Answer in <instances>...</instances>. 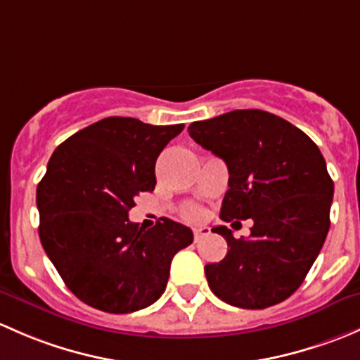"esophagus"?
I'll return each mask as SVG.
<instances>
[{
  "label": "esophagus",
  "mask_w": 360,
  "mask_h": 360,
  "mask_svg": "<svg viewBox=\"0 0 360 360\" xmlns=\"http://www.w3.org/2000/svg\"><path fill=\"white\" fill-rule=\"evenodd\" d=\"M210 234V229L207 227H199V229H194V240H199L202 239V237Z\"/></svg>",
  "instance_id": "34e87169"
}]
</instances>
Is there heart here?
<instances>
[{"label": "heart", "mask_w": 360, "mask_h": 360, "mask_svg": "<svg viewBox=\"0 0 360 360\" xmlns=\"http://www.w3.org/2000/svg\"><path fill=\"white\" fill-rule=\"evenodd\" d=\"M199 217H201V211H199L198 207H191V210H187V218H191V220H198Z\"/></svg>", "instance_id": "b5f03b06"}]
</instances>
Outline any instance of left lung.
Masks as SVG:
<instances>
[{"mask_svg": "<svg viewBox=\"0 0 360 360\" xmlns=\"http://www.w3.org/2000/svg\"><path fill=\"white\" fill-rule=\"evenodd\" d=\"M188 135L224 159L229 191L221 220H253L248 239L213 227L229 244L205 266L211 291L239 309H266L300 288L329 231L333 185L321 150L300 128L260 109L232 110L188 126Z\"/></svg>", "mask_w": 360, "mask_h": 360, "instance_id": "left-lung-1", "label": "left lung"}]
</instances>
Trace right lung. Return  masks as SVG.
Masks as SVG:
<instances>
[{
    "label": "right lung",
    "mask_w": 360,
    "mask_h": 360,
    "mask_svg": "<svg viewBox=\"0 0 360 360\" xmlns=\"http://www.w3.org/2000/svg\"><path fill=\"white\" fill-rule=\"evenodd\" d=\"M184 124L153 126L105 117L55 149L36 191L39 239L81 302L109 314L153 305L169 265L194 236L165 218L146 231L128 211L155 187V159Z\"/></svg>",
    "instance_id": "right-lung-1"
}]
</instances>
